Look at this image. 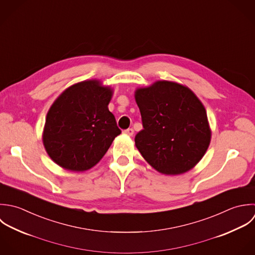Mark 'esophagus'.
Segmentation results:
<instances>
[{"instance_id":"obj_1","label":"esophagus","mask_w":255,"mask_h":255,"mask_svg":"<svg viewBox=\"0 0 255 255\" xmlns=\"http://www.w3.org/2000/svg\"><path fill=\"white\" fill-rule=\"evenodd\" d=\"M123 132H124L125 134H127V135H129V136H131V135L133 134V129H132V128H128V129L124 130Z\"/></svg>"}]
</instances>
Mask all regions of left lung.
<instances>
[{"mask_svg":"<svg viewBox=\"0 0 255 255\" xmlns=\"http://www.w3.org/2000/svg\"><path fill=\"white\" fill-rule=\"evenodd\" d=\"M143 129L134 138L147 163L164 175H180L196 166L211 142L207 112L186 86L156 81L134 92Z\"/></svg>","mask_w":255,"mask_h":255,"instance_id":"8db88e82","label":"left lung"}]
</instances>
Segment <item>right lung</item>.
<instances>
[{
  "instance_id": "1",
  "label": "right lung",
  "mask_w": 255,
  "mask_h": 255,
  "mask_svg": "<svg viewBox=\"0 0 255 255\" xmlns=\"http://www.w3.org/2000/svg\"><path fill=\"white\" fill-rule=\"evenodd\" d=\"M113 89L96 79L64 90L45 119L42 141L49 157L63 169L83 172L95 166L121 134L108 105Z\"/></svg>"
}]
</instances>
